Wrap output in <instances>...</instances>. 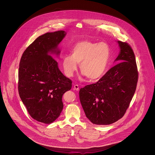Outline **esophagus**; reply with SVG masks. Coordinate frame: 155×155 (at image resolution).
<instances>
[{
    "instance_id": "34e87169",
    "label": "esophagus",
    "mask_w": 155,
    "mask_h": 155,
    "mask_svg": "<svg viewBox=\"0 0 155 155\" xmlns=\"http://www.w3.org/2000/svg\"><path fill=\"white\" fill-rule=\"evenodd\" d=\"M74 90H76V91H79V85H74Z\"/></svg>"
}]
</instances>
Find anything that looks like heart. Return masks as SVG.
Listing matches in <instances>:
<instances>
[{
  "instance_id": "1",
  "label": "heart",
  "mask_w": 155,
  "mask_h": 155,
  "mask_svg": "<svg viewBox=\"0 0 155 155\" xmlns=\"http://www.w3.org/2000/svg\"><path fill=\"white\" fill-rule=\"evenodd\" d=\"M110 49L104 43L82 41L74 45L71 56L63 58L62 65L67 77H72L80 64L82 74L89 80H96L103 76L110 58Z\"/></svg>"
}]
</instances>
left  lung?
Segmentation results:
<instances>
[{
    "mask_svg": "<svg viewBox=\"0 0 155 155\" xmlns=\"http://www.w3.org/2000/svg\"><path fill=\"white\" fill-rule=\"evenodd\" d=\"M120 52L111 67L95 84L81 89L79 98L87 117L96 125H110L122 118L135 93L138 73L131 47L117 41Z\"/></svg>",
    "mask_w": 155,
    "mask_h": 155,
    "instance_id": "obj_1",
    "label": "left lung"
}]
</instances>
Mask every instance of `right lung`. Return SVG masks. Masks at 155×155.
I'll use <instances>...</instances> for the list:
<instances>
[{"label":"right lung","instance_id":"obj_1","mask_svg":"<svg viewBox=\"0 0 155 155\" xmlns=\"http://www.w3.org/2000/svg\"><path fill=\"white\" fill-rule=\"evenodd\" d=\"M66 35L60 30L38 37L24 51L18 71V92L29 114L36 120L51 124L63 109V95L71 89V81L60 70L51 55L58 56V45Z\"/></svg>","mask_w":155,"mask_h":155}]
</instances>
